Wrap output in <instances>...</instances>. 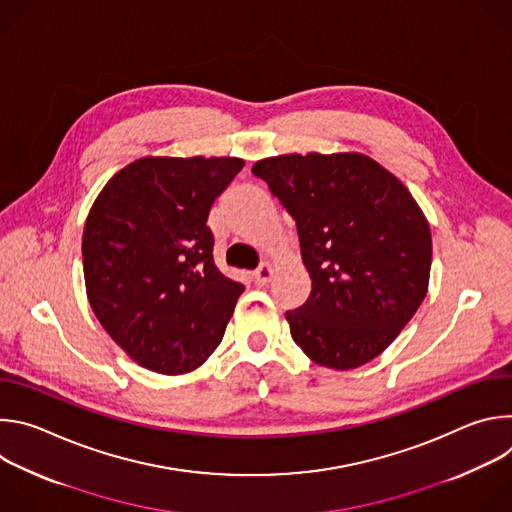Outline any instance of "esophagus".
Returning a JSON list of instances; mask_svg holds the SVG:
<instances>
[{"label": "esophagus", "mask_w": 512, "mask_h": 512, "mask_svg": "<svg viewBox=\"0 0 512 512\" xmlns=\"http://www.w3.org/2000/svg\"><path fill=\"white\" fill-rule=\"evenodd\" d=\"M271 277H273V267H271V265H261V267L253 273V281H255L257 285H267V283L271 281Z\"/></svg>", "instance_id": "1"}]
</instances>
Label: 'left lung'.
Listing matches in <instances>:
<instances>
[{"instance_id": "left-lung-1", "label": "left lung", "mask_w": 512, "mask_h": 512, "mask_svg": "<svg viewBox=\"0 0 512 512\" xmlns=\"http://www.w3.org/2000/svg\"><path fill=\"white\" fill-rule=\"evenodd\" d=\"M251 172L294 216L310 298L285 314L320 367L350 371L379 356L421 306L429 223L407 186L358 152L281 154Z\"/></svg>"}]
</instances>
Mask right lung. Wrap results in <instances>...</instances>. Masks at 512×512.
I'll return each mask as SVG.
<instances>
[{
    "label": "right lung",
    "mask_w": 512,
    "mask_h": 512,
    "mask_svg": "<svg viewBox=\"0 0 512 512\" xmlns=\"http://www.w3.org/2000/svg\"><path fill=\"white\" fill-rule=\"evenodd\" d=\"M245 160L145 156L95 198L83 231L89 304L139 367L184 375L221 344L243 285L212 259L214 198Z\"/></svg>",
    "instance_id": "add662e5"
}]
</instances>
